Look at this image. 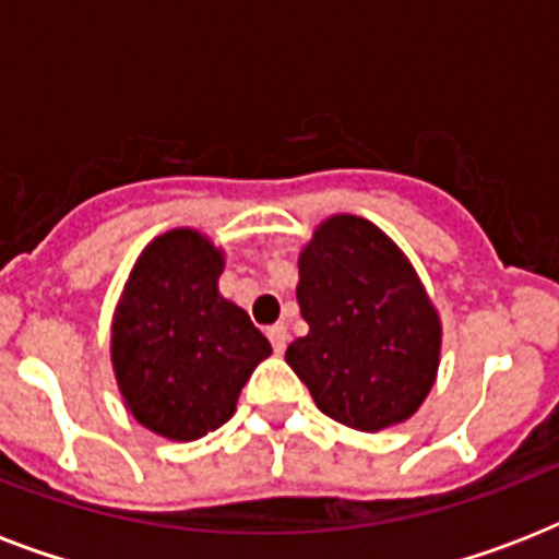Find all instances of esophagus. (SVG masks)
I'll use <instances>...</instances> for the list:
<instances>
[{
  "mask_svg": "<svg viewBox=\"0 0 559 559\" xmlns=\"http://www.w3.org/2000/svg\"><path fill=\"white\" fill-rule=\"evenodd\" d=\"M266 336H270L272 348H275V354H284V348H287V324H272L270 331H266Z\"/></svg>",
  "mask_w": 559,
  "mask_h": 559,
  "instance_id": "34e87169",
  "label": "esophagus"
}]
</instances>
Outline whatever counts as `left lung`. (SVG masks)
Listing matches in <instances>:
<instances>
[{"label":"left lung","mask_w":559,"mask_h":559,"mask_svg":"<svg viewBox=\"0 0 559 559\" xmlns=\"http://www.w3.org/2000/svg\"><path fill=\"white\" fill-rule=\"evenodd\" d=\"M298 307L310 324L287 348L316 406L357 432L406 424L441 366V313L380 226L333 214L298 252Z\"/></svg>","instance_id":"obj_1"}]
</instances>
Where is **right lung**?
Returning <instances> with one entry per match:
<instances>
[{"label":"right lung","mask_w":559,"mask_h":559,"mask_svg":"<svg viewBox=\"0 0 559 559\" xmlns=\"http://www.w3.org/2000/svg\"><path fill=\"white\" fill-rule=\"evenodd\" d=\"M226 252L200 228L162 231L127 275L109 328V362L130 415L188 443L237 412L252 371L272 354L249 313L219 293Z\"/></svg>","instance_id":"right-lung-1"}]
</instances>
